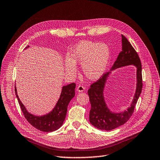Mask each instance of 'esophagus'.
<instances>
[{"mask_svg":"<svg viewBox=\"0 0 160 160\" xmlns=\"http://www.w3.org/2000/svg\"><path fill=\"white\" fill-rule=\"evenodd\" d=\"M84 90H85L84 86H81V85L78 86H77V88H76V90L78 91V92H84Z\"/></svg>","mask_w":160,"mask_h":160,"instance_id":"34e87169","label":"esophagus"}]
</instances>
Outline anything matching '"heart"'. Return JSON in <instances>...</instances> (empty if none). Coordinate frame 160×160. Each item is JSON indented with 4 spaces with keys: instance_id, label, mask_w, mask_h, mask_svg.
<instances>
[{
    "instance_id": "b5f03b06",
    "label": "heart",
    "mask_w": 160,
    "mask_h": 160,
    "mask_svg": "<svg viewBox=\"0 0 160 160\" xmlns=\"http://www.w3.org/2000/svg\"><path fill=\"white\" fill-rule=\"evenodd\" d=\"M111 51L105 43L83 41L77 43L70 52V58L65 61V69L74 74L76 64L82 65L84 75L90 80H97L103 76L109 62Z\"/></svg>"
}]
</instances>
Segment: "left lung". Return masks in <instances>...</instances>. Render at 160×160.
I'll use <instances>...</instances> for the list:
<instances>
[{"label": "left lung", "instance_id": "8db88e82", "mask_svg": "<svg viewBox=\"0 0 160 160\" xmlns=\"http://www.w3.org/2000/svg\"><path fill=\"white\" fill-rule=\"evenodd\" d=\"M128 65H134L137 67V88L131 107L127 110L121 113H114L110 111L105 103L103 91L110 71L104 73L101 78L90 86L88 91L91 103L90 122L99 130L111 131L125 124L132 115L142 88L140 58L131 43L122 35V51L118 55L111 71Z\"/></svg>", "mask_w": 160, "mask_h": 160}]
</instances>
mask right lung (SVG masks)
<instances>
[{
  "instance_id": "obj_1",
  "label": "right lung",
  "mask_w": 160,
  "mask_h": 160,
  "mask_svg": "<svg viewBox=\"0 0 160 160\" xmlns=\"http://www.w3.org/2000/svg\"><path fill=\"white\" fill-rule=\"evenodd\" d=\"M28 47H29V46H28L26 48ZM75 83L64 86L62 88L60 98H59L55 108L50 113L41 116L34 115L27 111L25 106L21 102L18 96L16 86L15 93L22 113L27 121L35 128L41 131L48 132L55 131L62 125L67 115L68 103L75 95Z\"/></svg>"
}]
</instances>
